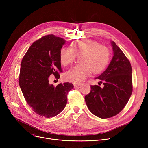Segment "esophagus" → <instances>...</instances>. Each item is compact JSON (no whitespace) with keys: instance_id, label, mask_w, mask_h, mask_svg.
<instances>
[{"instance_id":"34e87169","label":"esophagus","mask_w":148,"mask_h":148,"mask_svg":"<svg viewBox=\"0 0 148 148\" xmlns=\"http://www.w3.org/2000/svg\"><path fill=\"white\" fill-rule=\"evenodd\" d=\"M81 85H82L81 83H74V88H77V87H79V86H81Z\"/></svg>"}]
</instances>
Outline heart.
Returning <instances> with one entry per match:
<instances>
[{"label": "heart", "mask_w": 148, "mask_h": 148, "mask_svg": "<svg viewBox=\"0 0 148 148\" xmlns=\"http://www.w3.org/2000/svg\"><path fill=\"white\" fill-rule=\"evenodd\" d=\"M75 56H80V65H75L66 73V80L79 83L91 74L100 73L107 68L110 59V52L106 47L91 40L73 42L71 49L62 47L59 52L60 64L66 66L73 63Z\"/></svg>", "instance_id": "b5f03b06"}]
</instances>
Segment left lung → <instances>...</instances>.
I'll return each instance as SVG.
<instances>
[{"label": "left lung", "instance_id": "left-lung-1", "mask_svg": "<svg viewBox=\"0 0 148 148\" xmlns=\"http://www.w3.org/2000/svg\"><path fill=\"white\" fill-rule=\"evenodd\" d=\"M111 44L113 58L105 71L95 78L100 80L104 87L91 85L90 93L84 97L90 112L102 119L113 117L121 112L133 92L130 62L114 41Z\"/></svg>", "mask_w": 148, "mask_h": 148}]
</instances>
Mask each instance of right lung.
<instances>
[{
    "instance_id": "right-lung-1",
    "label": "right lung",
    "mask_w": 148,
    "mask_h": 148,
    "mask_svg": "<svg viewBox=\"0 0 148 148\" xmlns=\"http://www.w3.org/2000/svg\"><path fill=\"white\" fill-rule=\"evenodd\" d=\"M65 41L54 35L42 36L30 45L21 63L19 84L27 104L38 114L52 118L64 109L71 83L50 84L49 77L58 79L62 72L59 52Z\"/></svg>"
}]
</instances>
